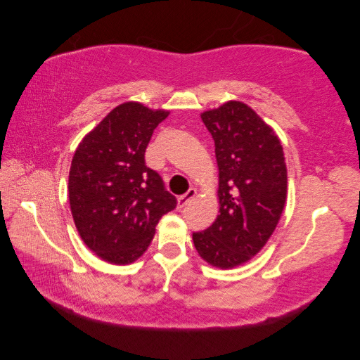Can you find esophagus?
I'll return each mask as SVG.
<instances>
[{
  "label": "esophagus",
  "mask_w": 360,
  "mask_h": 360,
  "mask_svg": "<svg viewBox=\"0 0 360 360\" xmlns=\"http://www.w3.org/2000/svg\"><path fill=\"white\" fill-rule=\"evenodd\" d=\"M196 196V190L195 188H190L188 192L186 195H182L178 198V209H184L186 205L193 200V198Z\"/></svg>",
  "instance_id": "esophagus-1"
}]
</instances>
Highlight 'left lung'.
I'll list each match as a JSON object with an SVG mask.
<instances>
[{
    "instance_id": "1",
    "label": "left lung",
    "mask_w": 360,
    "mask_h": 360,
    "mask_svg": "<svg viewBox=\"0 0 360 360\" xmlns=\"http://www.w3.org/2000/svg\"><path fill=\"white\" fill-rule=\"evenodd\" d=\"M201 117L215 141L219 215L193 232V243L205 262L229 269L257 255L277 227L286 202V164L278 137L248 105L227 102Z\"/></svg>"
}]
</instances>
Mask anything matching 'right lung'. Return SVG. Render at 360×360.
Instances as JSON below:
<instances>
[{
	"instance_id": "1",
	"label": "right lung",
	"mask_w": 360,
	"mask_h": 360,
	"mask_svg": "<svg viewBox=\"0 0 360 360\" xmlns=\"http://www.w3.org/2000/svg\"><path fill=\"white\" fill-rule=\"evenodd\" d=\"M168 116L136 102L116 106L79 145L70 170V204L83 243L105 262L128 264L176 207L160 174L145 164L155 128Z\"/></svg>"
}]
</instances>
